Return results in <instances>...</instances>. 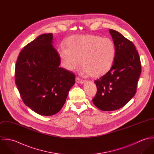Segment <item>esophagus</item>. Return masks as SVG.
Wrapping results in <instances>:
<instances>
[{"instance_id": "esophagus-1", "label": "esophagus", "mask_w": 154, "mask_h": 154, "mask_svg": "<svg viewBox=\"0 0 154 154\" xmlns=\"http://www.w3.org/2000/svg\"><path fill=\"white\" fill-rule=\"evenodd\" d=\"M76 82L78 84H84V83L85 82V81H84L83 79H80L79 78L76 77Z\"/></svg>"}]
</instances>
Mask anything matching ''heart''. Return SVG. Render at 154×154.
<instances>
[{
    "instance_id": "b5f03b06",
    "label": "heart",
    "mask_w": 154,
    "mask_h": 154,
    "mask_svg": "<svg viewBox=\"0 0 154 154\" xmlns=\"http://www.w3.org/2000/svg\"><path fill=\"white\" fill-rule=\"evenodd\" d=\"M66 47L59 46L57 54L62 66L71 71L78 68L80 60L84 71L94 78H100L110 70L116 56L112 40L98 35L76 34L69 37Z\"/></svg>"
}]
</instances>
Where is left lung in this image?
Wrapping results in <instances>:
<instances>
[{"label": "left lung", "instance_id": "8db88e82", "mask_svg": "<svg viewBox=\"0 0 154 154\" xmlns=\"http://www.w3.org/2000/svg\"><path fill=\"white\" fill-rule=\"evenodd\" d=\"M116 56L110 70L95 81L97 92L92 99L100 110L114 111L125 106L136 92L141 72L139 54L133 43L120 32L111 29Z\"/></svg>", "mask_w": 154, "mask_h": 154}]
</instances>
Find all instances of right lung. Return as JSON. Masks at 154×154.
<instances>
[{
	"label": "right lung",
	"instance_id": "obj_1",
	"mask_svg": "<svg viewBox=\"0 0 154 154\" xmlns=\"http://www.w3.org/2000/svg\"><path fill=\"white\" fill-rule=\"evenodd\" d=\"M53 34H44L24 47L15 66V84L24 104L43 116L58 112L75 82V75L60 67Z\"/></svg>",
	"mask_w": 154,
	"mask_h": 154
}]
</instances>
